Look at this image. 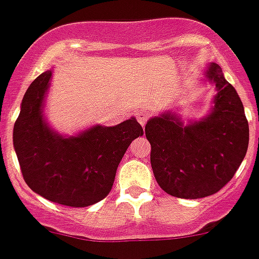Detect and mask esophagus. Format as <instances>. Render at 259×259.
Returning <instances> with one entry per match:
<instances>
[{
    "label": "esophagus",
    "mask_w": 259,
    "mask_h": 259,
    "mask_svg": "<svg viewBox=\"0 0 259 259\" xmlns=\"http://www.w3.org/2000/svg\"><path fill=\"white\" fill-rule=\"evenodd\" d=\"M149 117H150L149 113H146V112H140L139 114H137V120H139L140 124L145 125V124H146L147 119H149Z\"/></svg>",
    "instance_id": "1"
}]
</instances>
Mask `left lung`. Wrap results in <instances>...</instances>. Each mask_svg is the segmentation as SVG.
I'll return each mask as SVG.
<instances>
[{"mask_svg":"<svg viewBox=\"0 0 259 259\" xmlns=\"http://www.w3.org/2000/svg\"><path fill=\"white\" fill-rule=\"evenodd\" d=\"M205 76L218 90L207 117L184 125L166 112L145 125L155 179L178 198L215 194L231 181L248 150L249 125L238 93L218 63H210Z\"/></svg>","mask_w":259,"mask_h":259,"instance_id":"8db88e82","label":"left lung"}]
</instances>
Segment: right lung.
Returning a JSON list of instances; mask_svg holds the SVG:
<instances>
[{
	"label": "right lung",
	"mask_w": 259,
	"mask_h": 259,
	"mask_svg": "<svg viewBox=\"0 0 259 259\" xmlns=\"http://www.w3.org/2000/svg\"><path fill=\"white\" fill-rule=\"evenodd\" d=\"M52 71L31 82L14 125V147L25 183L35 193L70 207H86L109 194L117 168L144 130L136 118L113 127L93 125L77 136L56 134L43 117Z\"/></svg>",
	"instance_id": "1"
}]
</instances>
